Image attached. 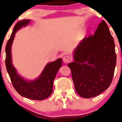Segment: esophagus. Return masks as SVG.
I'll return each mask as SVG.
<instances>
[{
	"label": "esophagus",
	"mask_w": 122,
	"mask_h": 122,
	"mask_svg": "<svg viewBox=\"0 0 122 122\" xmlns=\"http://www.w3.org/2000/svg\"><path fill=\"white\" fill-rule=\"evenodd\" d=\"M63 61H64V62L65 63V64H68V63H69L71 61V57L68 56H66L63 58Z\"/></svg>",
	"instance_id": "obj_1"
}]
</instances>
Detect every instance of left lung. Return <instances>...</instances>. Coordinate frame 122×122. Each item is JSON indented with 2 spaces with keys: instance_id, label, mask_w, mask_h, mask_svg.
Listing matches in <instances>:
<instances>
[{
  "instance_id": "left-lung-1",
  "label": "left lung",
  "mask_w": 122,
  "mask_h": 122,
  "mask_svg": "<svg viewBox=\"0 0 122 122\" xmlns=\"http://www.w3.org/2000/svg\"><path fill=\"white\" fill-rule=\"evenodd\" d=\"M72 72L76 91L84 98L100 95L110 86L117 63L113 37L102 20L93 36L85 37L73 51Z\"/></svg>"
}]
</instances>
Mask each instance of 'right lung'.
Wrapping results in <instances>:
<instances>
[{
  "mask_svg": "<svg viewBox=\"0 0 122 122\" xmlns=\"http://www.w3.org/2000/svg\"><path fill=\"white\" fill-rule=\"evenodd\" d=\"M30 22V19L19 21L14 27L5 46V66L12 85L19 95L32 100H42L49 97L53 92V81L61 67L62 61L61 58H58L47 64L40 76L34 80H27L18 74L12 62L11 46L15 33Z\"/></svg>",
  "mask_w": 122,
  "mask_h": 122,
  "instance_id": "add662e5",
  "label": "right lung"
}]
</instances>
